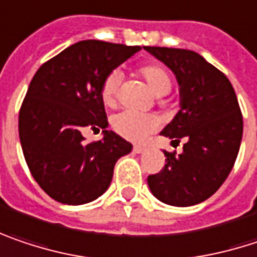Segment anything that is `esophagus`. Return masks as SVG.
I'll return each mask as SVG.
<instances>
[{"instance_id": "obj_1", "label": "esophagus", "mask_w": 257, "mask_h": 257, "mask_svg": "<svg viewBox=\"0 0 257 257\" xmlns=\"http://www.w3.org/2000/svg\"><path fill=\"white\" fill-rule=\"evenodd\" d=\"M144 147H141V146H135L134 147V153H137V154H141V153H144Z\"/></svg>"}]
</instances>
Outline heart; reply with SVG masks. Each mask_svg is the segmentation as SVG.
I'll return each mask as SVG.
<instances>
[{
  "mask_svg": "<svg viewBox=\"0 0 257 257\" xmlns=\"http://www.w3.org/2000/svg\"><path fill=\"white\" fill-rule=\"evenodd\" d=\"M141 75L147 81L149 86L156 95H166L172 88V78L166 69L157 64H150L141 69ZM122 81V73L113 70L103 82L101 100L105 105H114L119 98V88ZM113 129L129 141H144L153 131L159 126V119L154 114L140 113L134 110H123L113 116Z\"/></svg>",
  "mask_w": 257,
  "mask_h": 257,
  "instance_id": "1",
  "label": "heart"
}]
</instances>
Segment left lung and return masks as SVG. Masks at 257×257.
<instances>
[{
  "mask_svg": "<svg viewBox=\"0 0 257 257\" xmlns=\"http://www.w3.org/2000/svg\"><path fill=\"white\" fill-rule=\"evenodd\" d=\"M168 66L179 85V110L160 132L184 152H163L165 168L147 178L162 203L187 207L213 196L229 175L243 137V116L228 78L200 54L166 47H144Z\"/></svg>",
  "mask_w": 257,
  "mask_h": 257,
  "instance_id": "1",
  "label": "left lung"
}]
</instances>
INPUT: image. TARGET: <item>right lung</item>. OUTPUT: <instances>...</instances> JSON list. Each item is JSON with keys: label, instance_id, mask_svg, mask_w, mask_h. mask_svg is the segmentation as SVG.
Listing matches in <instances>:
<instances>
[{"label": "right lung", "instance_id": "1", "mask_svg": "<svg viewBox=\"0 0 257 257\" xmlns=\"http://www.w3.org/2000/svg\"><path fill=\"white\" fill-rule=\"evenodd\" d=\"M141 47L88 39L44 63L28 88L19 114V137L39 187L63 204H85L103 196L116 162L132 144L107 131L101 86ZM85 127L103 138L84 143Z\"/></svg>", "mask_w": 257, "mask_h": 257}]
</instances>
